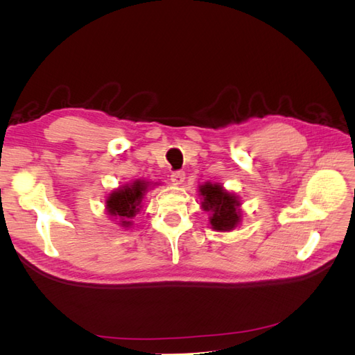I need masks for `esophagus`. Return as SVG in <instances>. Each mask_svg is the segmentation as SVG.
Returning <instances> with one entry per match:
<instances>
[{
  "mask_svg": "<svg viewBox=\"0 0 355 355\" xmlns=\"http://www.w3.org/2000/svg\"><path fill=\"white\" fill-rule=\"evenodd\" d=\"M170 179H171V182H173V185H182L185 182V171H182V170L173 171Z\"/></svg>",
  "mask_w": 355,
  "mask_h": 355,
  "instance_id": "obj_1",
  "label": "esophagus"
}]
</instances>
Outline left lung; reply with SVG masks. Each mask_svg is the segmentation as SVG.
Returning a JSON list of instances; mask_svg holds the SVG:
<instances>
[{"label":"left lung","mask_w":355,"mask_h":355,"mask_svg":"<svg viewBox=\"0 0 355 355\" xmlns=\"http://www.w3.org/2000/svg\"><path fill=\"white\" fill-rule=\"evenodd\" d=\"M198 196L201 209L210 213L209 223L214 231L230 232L241 223L240 197L219 182H204L198 187Z\"/></svg>","instance_id":"8db88e82"}]
</instances>
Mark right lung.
<instances>
[{
    "label": "right lung",
    "mask_w": 355,
    "mask_h": 355,
    "mask_svg": "<svg viewBox=\"0 0 355 355\" xmlns=\"http://www.w3.org/2000/svg\"><path fill=\"white\" fill-rule=\"evenodd\" d=\"M158 185L146 179H136L130 184H125L120 188L111 191L105 200V210L114 220H118L121 228H132L133 218L141 211L142 202L149 189Z\"/></svg>",
    "instance_id": "add662e5"
}]
</instances>
